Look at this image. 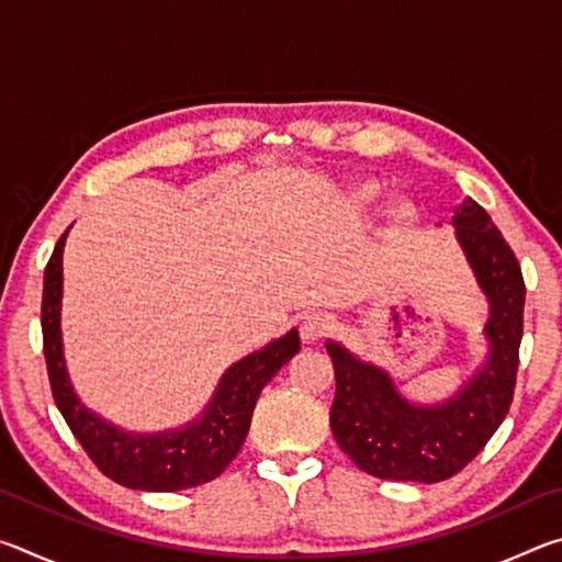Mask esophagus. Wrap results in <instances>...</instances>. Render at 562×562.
Masks as SVG:
<instances>
[{
	"label": "esophagus",
	"instance_id": "1",
	"mask_svg": "<svg viewBox=\"0 0 562 562\" xmlns=\"http://www.w3.org/2000/svg\"><path fill=\"white\" fill-rule=\"evenodd\" d=\"M331 327H335V319L325 312H310V315L302 317V325H300V337L302 341H317L322 337H327Z\"/></svg>",
	"mask_w": 562,
	"mask_h": 562
}]
</instances>
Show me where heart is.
Segmentation results:
<instances>
[{
	"label": "heart",
	"instance_id": "heart-1",
	"mask_svg": "<svg viewBox=\"0 0 562 562\" xmlns=\"http://www.w3.org/2000/svg\"><path fill=\"white\" fill-rule=\"evenodd\" d=\"M379 193H382V186H379L376 180H364V183H359L355 188V198L359 203H372ZM406 213H408L406 203H394L392 211H389V215H392L394 221H404Z\"/></svg>",
	"mask_w": 562,
	"mask_h": 562
}]
</instances>
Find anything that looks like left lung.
Wrapping results in <instances>:
<instances>
[{"mask_svg": "<svg viewBox=\"0 0 562 562\" xmlns=\"http://www.w3.org/2000/svg\"><path fill=\"white\" fill-rule=\"evenodd\" d=\"M451 225L488 300V355L459 392L439 404L412 402L386 369L327 339L337 376L331 434L361 471L384 481L451 479L488 443L513 402L526 304L520 265L473 198L453 207Z\"/></svg>", "mask_w": 562, "mask_h": 562, "instance_id": "1", "label": "left lung"}]
</instances>
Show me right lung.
<instances>
[{
    "label": "right lung",
    "instance_id": "obj_1",
    "mask_svg": "<svg viewBox=\"0 0 562 562\" xmlns=\"http://www.w3.org/2000/svg\"><path fill=\"white\" fill-rule=\"evenodd\" d=\"M71 231V227H69ZM66 231L56 243L44 270L42 331L44 357L49 369L54 402L76 439L99 465L103 475L133 491H183L217 479L231 463L250 431L252 408L265 384L282 364L300 351L297 329L252 351L225 369L211 402L201 416L178 429L156 434L126 431L91 412L74 392L66 372L61 341V294H64V245Z\"/></svg>",
    "mask_w": 562,
    "mask_h": 562
}]
</instances>
